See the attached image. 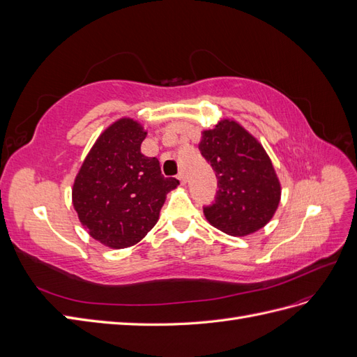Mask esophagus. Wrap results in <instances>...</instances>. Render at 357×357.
<instances>
[{"label": "esophagus", "mask_w": 357, "mask_h": 357, "mask_svg": "<svg viewBox=\"0 0 357 357\" xmlns=\"http://www.w3.org/2000/svg\"><path fill=\"white\" fill-rule=\"evenodd\" d=\"M177 178L180 180L181 185H186V174H185V172L180 171V172H178V176H177Z\"/></svg>", "instance_id": "obj_1"}]
</instances>
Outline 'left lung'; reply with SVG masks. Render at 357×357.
Here are the masks:
<instances>
[{
  "mask_svg": "<svg viewBox=\"0 0 357 357\" xmlns=\"http://www.w3.org/2000/svg\"><path fill=\"white\" fill-rule=\"evenodd\" d=\"M198 147L219 178L218 198L204 208L205 219L232 236L262 229L282 198V185L264 146L236 121L222 119L201 132Z\"/></svg>",
  "mask_w": 357,
  "mask_h": 357,
  "instance_id": "obj_1",
  "label": "left lung"
}]
</instances>
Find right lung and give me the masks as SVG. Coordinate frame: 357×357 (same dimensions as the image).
Segmentation results:
<instances>
[{
	"label": "right lung",
	"instance_id": "1",
	"mask_svg": "<svg viewBox=\"0 0 357 357\" xmlns=\"http://www.w3.org/2000/svg\"><path fill=\"white\" fill-rule=\"evenodd\" d=\"M147 131L121 117L96 138L74 178L73 207L93 240L126 248L142 241L159 220L177 178L162 176L159 160L142 153Z\"/></svg>",
	"mask_w": 357,
	"mask_h": 357
}]
</instances>
